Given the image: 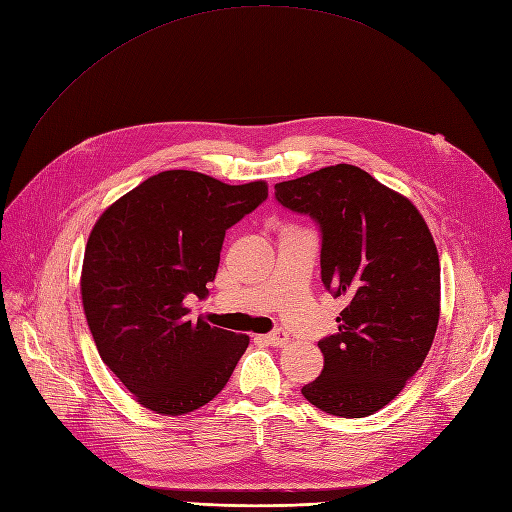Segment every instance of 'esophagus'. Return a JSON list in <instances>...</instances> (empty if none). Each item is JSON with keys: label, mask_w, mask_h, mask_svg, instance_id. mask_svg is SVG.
<instances>
[{"label": "esophagus", "mask_w": 512, "mask_h": 512, "mask_svg": "<svg viewBox=\"0 0 512 512\" xmlns=\"http://www.w3.org/2000/svg\"><path fill=\"white\" fill-rule=\"evenodd\" d=\"M265 341H268V343L274 345V347H282V345L288 343V335H286V332H284L282 328H276V330L270 332L268 337H265Z\"/></svg>", "instance_id": "34e87169"}]
</instances>
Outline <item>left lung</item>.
I'll list each match as a JSON object with an SVG mask.
<instances>
[{
    "instance_id": "1",
    "label": "left lung",
    "mask_w": 512,
    "mask_h": 512,
    "mask_svg": "<svg viewBox=\"0 0 512 512\" xmlns=\"http://www.w3.org/2000/svg\"><path fill=\"white\" fill-rule=\"evenodd\" d=\"M274 190L284 209L316 221L322 284L347 299L339 330L318 341L322 374L301 393L326 414L370 416L406 387L435 339L433 236L408 198L360 167H324Z\"/></svg>"
}]
</instances>
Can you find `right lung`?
Returning a JSON list of instances; mask_svg holds the SVG:
<instances>
[{"label":"right lung","mask_w":512,"mask_h":512,"mask_svg":"<svg viewBox=\"0 0 512 512\" xmlns=\"http://www.w3.org/2000/svg\"><path fill=\"white\" fill-rule=\"evenodd\" d=\"M265 198V182L171 169L96 221L81 272L85 318L102 362L144 408L188 414L230 381L249 337L192 322L184 301L209 295L226 230Z\"/></svg>","instance_id":"right-lung-1"}]
</instances>
